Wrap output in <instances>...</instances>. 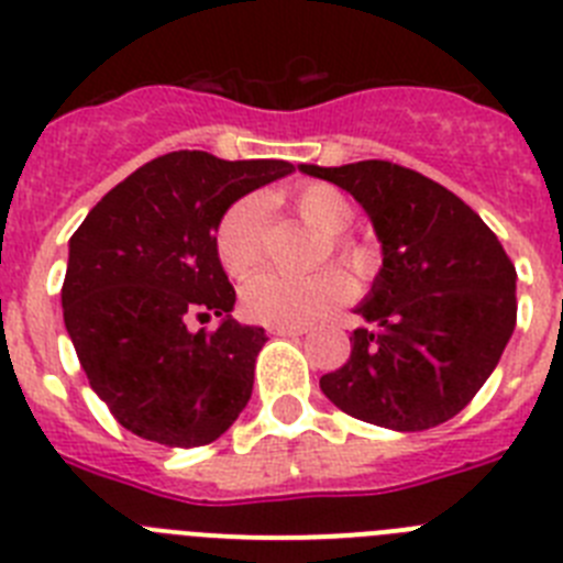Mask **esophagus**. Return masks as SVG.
Here are the masks:
<instances>
[{"mask_svg": "<svg viewBox=\"0 0 563 563\" xmlns=\"http://www.w3.org/2000/svg\"><path fill=\"white\" fill-rule=\"evenodd\" d=\"M306 325H272L268 329V334H275V336H302L306 334Z\"/></svg>", "mask_w": 563, "mask_h": 563, "instance_id": "esophagus-1", "label": "esophagus"}]
</instances>
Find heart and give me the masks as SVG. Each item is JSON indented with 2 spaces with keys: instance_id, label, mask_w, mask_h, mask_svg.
I'll list each match as a JSON object with an SVG mask.
<instances>
[{
  "instance_id": "heart-1",
  "label": "heart",
  "mask_w": 563,
  "mask_h": 563,
  "mask_svg": "<svg viewBox=\"0 0 563 563\" xmlns=\"http://www.w3.org/2000/svg\"><path fill=\"white\" fill-rule=\"evenodd\" d=\"M295 209L309 227L320 229L322 234H334V246L342 257H349L356 268L368 266V254L356 243L340 238L354 218L349 198L340 189L329 184H309L297 189ZM214 249L221 266L232 277L252 275L266 261V200L261 195L234 200L223 212L214 232ZM351 295L354 277L340 266L306 277L263 272L241 288V309L249 320L263 325H306L351 300Z\"/></svg>"
}]
</instances>
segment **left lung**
I'll use <instances>...</instances> for the list:
<instances>
[{
  "mask_svg": "<svg viewBox=\"0 0 563 563\" xmlns=\"http://www.w3.org/2000/svg\"><path fill=\"white\" fill-rule=\"evenodd\" d=\"M354 195L383 243L351 356L320 379L349 417L428 430L476 397L516 329V266L462 198L390 161L300 164Z\"/></svg>",
  "mask_w": 563,
  "mask_h": 563,
  "instance_id": "left-lung-1",
  "label": "left lung"
}]
</instances>
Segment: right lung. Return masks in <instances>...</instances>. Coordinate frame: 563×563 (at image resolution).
Returning a JSON list of instances; mask_svg holds the SVG:
<instances>
[{
    "mask_svg": "<svg viewBox=\"0 0 563 563\" xmlns=\"http://www.w3.org/2000/svg\"><path fill=\"white\" fill-rule=\"evenodd\" d=\"M291 169L200 150L161 155L110 189L70 238L67 334L90 388L135 437L200 448L246 408L268 336L232 320L214 232L234 200ZM212 313L222 317L214 332L186 329Z\"/></svg>",
    "mask_w": 563,
    "mask_h": 563,
    "instance_id": "right-lung-1",
    "label": "right lung"
}]
</instances>
